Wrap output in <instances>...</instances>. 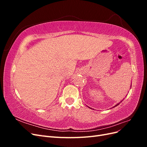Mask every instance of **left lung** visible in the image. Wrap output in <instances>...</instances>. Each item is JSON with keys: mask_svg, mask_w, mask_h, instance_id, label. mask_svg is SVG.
I'll use <instances>...</instances> for the list:
<instances>
[{"mask_svg": "<svg viewBox=\"0 0 147 147\" xmlns=\"http://www.w3.org/2000/svg\"><path fill=\"white\" fill-rule=\"evenodd\" d=\"M119 104H120V102H119V103H118V104H117V105H115V107H116V106H117V105H119ZM90 109H91V108H90Z\"/></svg>", "mask_w": 147, "mask_h": 147, "instance_id": "left-lung-1", "label": "left lung"}]
</instances>
